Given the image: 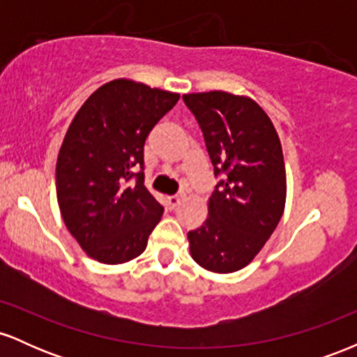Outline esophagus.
Wrapping results in <instances>:
<instances>
[{
    "label": "esophagus",
    "mask_w": 357,
    "mask_h": 357,
    "mask_svg": "<svg viewBox=\"0 0 357 357\" xmlns=\"http://www.w3.org/2000/svg\"><path fill=\"white\" fill-rule=\"evenodd\" d=\"M179 202H181V198H179V196H167L166 198V204L169 210H174V208L179 204Z\"/></svg>",
    "instance_id": "esophagus-1"
}]
</instances>
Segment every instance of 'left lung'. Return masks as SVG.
<instances>
[{"instance_id": "left-lung-1", "label": "left lung", "mask_w": 357, "mask_h": 357, "mask_svg": "<svg viewBox=\"0 0 357 357\" xmlns=\"http://www.w3.org/2000/svg\"><path fill=\"white\" fill-rule=\"evenodd\" d=\"M203 130L213 171L223 174L208 198V216L188 233L192 260L215 273L247 267L284 215L285 162L278 134L248 96L223 90L184 93Z\"/></svg>"}]
</instances>
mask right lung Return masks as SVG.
I'll list each match as a JSON object with an SVG mask.
<instances>
[{
    "instance_id": "1",
    "label": "right lung",
    "mask_w": 357,
    "mask_h": 357,
    "mask_svg": "<svg viewBox=\"0 0 357 357\" xmlns=\"http://www.w3.org/2000/svg\"><path fill=\"white\" fill-rule=\"evenodd\" d=\"M179 93L130 79L99 87L72 119L56 159V199L65 227L90 258L105 265L146 250L162 206L134 167L144 165V142L174 107Z\"/></svg>"
}]
</instances>
